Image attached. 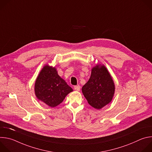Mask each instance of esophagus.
I'll list each match as a JSON object with an SVG mask.
<instances>
[{
	"label": "esophagus",
	"instance_id": "1",
	"mask_svg": "<svg viewBox=\"0 0 152 152\" xmlns=\"http://www.w3.org/2000/svg\"><path fill=\"white\" fill-rule=\"evenodd\" d=\"M74 89L77 91H80V86L79 85H76L74 86Z\"/></svg>",
	"mask_w": 152,
	"mask_h": 152
}]
</instances>
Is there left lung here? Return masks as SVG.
Masks as SVG:
<instances>
[{"instance_id": "1", "label": "left lung", "mask_w": 152, "mask_h": 152, "mask_svg": "<svg viewBox=\"0 0 152 152\" xmlns=\"http://www.w3.org/2000/svg\"><path fill=\"white\" fill-rule=\"evenodd\" d=\"M82 91L92 107L100 110L111 102L115 91L114 81L104 66L93 67L90 79L82 88Z\"/></svg>"}]
</instances>
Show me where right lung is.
<instances>
[{"mask_svg":"<svg viewBox=\"0 0 152 152\" xmlns=\"http://www.w3.org/2000/svg\"><path fill=\"white\" fill-rule=\"evenodd\" d=\"M73 89L58 75L55 67L45 66L38 76L35 83L37 97L53 107L59 104Z\"/></svg>","mask_w":152,"mask_h":152,"instance_id":"add662e5","label":"right lung"}]
</instances>
